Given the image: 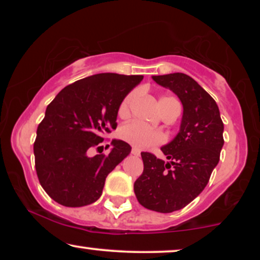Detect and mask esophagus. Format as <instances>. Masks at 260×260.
<instances>
[{
    "label": "esophagus",
    "instance_id": "34e87169",
    "mask_svg": "<svg viewBox=\"0 0 260 260\" xmlns=\"http://www.w3.org/2000/svg\"><path fill=\"white\" fill-rule=\"evenodd\" d=\"M131 154L133 155H135V156H140V154H141V151L138 150L137 148H133L131 149Z\"/></svg>",
    "mask_w": 260,
    "mask_h": 260
}]
</instances>
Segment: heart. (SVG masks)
Listing matches in <instances>:
<instances>
[{
    "label": "heart",
    "instance_id": "1",
    "mask_svg": "<svg viewBox=\"0 0 260 260\" xmlns=\"http://www.w3.org/2000/svg\"><path fill=\"white\" fill-rule=\"evenodd\" d=\"M135 98H136V94L135 93H130L127 97H125L118 110L120 116L125 117L129 115L130 106L135 101ZM169 103H177V104H180L177 99L172 97H166L159 101V108L162 110L166 105H168ZM119 136L122 137L124 141L137 149H147L154 147V145L161 144L165 142V136H163V134L158 133V131L156 130L149 129V127L138 122H130L125 124V125H123L119 130Z\"/></svg>",
    "mask_w": 260,
    "mask_h": 260
}]
</instances>
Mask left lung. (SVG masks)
I'll list each match as a JSON object with an SVG mask.
<instances>
[{"mask_svg": "<svg viewBox=\"0 0 260 260\" xmlns=\"http://www.w3.org/2000/svg\"><path fill=\"white\" fill-rule=\"evenodd\" d=\"M152 79L180 98L183 115L175 138L161 148L168 162L141 152L144 169L134 190L143 207L172 213L186 207L207 186L220 159L223 123L214 99L193 78L170 73Z\"/></svg>", "mask_w": 260, "mask_h": 260, "instance_id": "obj_1", "label": "left lung"}]
</instances>
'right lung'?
<instances>
[{"mask_svg":"<svg viewBox=\"0 0 260 260\" xmlns=\"http://www.w3.org/2000/svg\"><path fill=\"white\" fill-rule=\"evenodd\" d=\"M143 76L99 73L69 85L47 106L34 142L35 169L46 193L66 207L93 204L105 179L130 154L126 142L112 140L108 155L99 150L104 136L117 127L126 94ZM106 145L105 148H108Z\"/></svg>","mask_w":260,"mask_h":260,"instance_id":"right-lung-1","label":"right lung"}]
</instances>
